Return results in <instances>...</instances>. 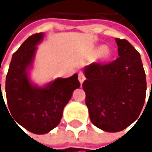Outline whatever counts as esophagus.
I'll use <instances>...</instances> for the list:
<instances>
[{
    "mask_svg": "<svg viewBox=\"0 0 152 152\" xmlns=\"http://www.w3.org/2000/svg\"><path fill=\"white\" fill-rule=\"evenodd\" d=\"M78 79H79V82H80V83H81V84L84 82V80H85V76H84V75H83V72H80V73H79V75H78Z\"/></svg>",
    "mask_w": 152,
    "mask_h": 152,
    "instance_id": "esophagus-1",
    "label": "esophagus"
}]
</instances>
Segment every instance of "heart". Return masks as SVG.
Wrapping results in <instances>:
<instances>
[{
	"label": "heart",
	"instance_id": "b5f03b06",
	"mask_svg": "<svg viewBox=\"0 0 152 152\" xmlns=\"http://www.w3.org/2000/svg\"><path fill=\"white\" fill-rule=\"evenodd\" d=\"M95 53L97 55H99L100 58L104 61H109L112 57H113V52L109 49L106 48L105 46H99L96 51H95Z\"/></svg>",
	"mask_w": 152,
	"mask_h": 152
}]
</instances>
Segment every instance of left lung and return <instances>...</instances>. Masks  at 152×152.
I'll list each match as a JSON object with an SVG mask.
<instances>
[{
    "label": "left lung",
    "mask_w": 152,
    "mask_h": 152,
    "mask_svg": "<svg viewBox=\"0 0 152 152\" xmlns=\"http://www.w3.org/2000/svg\"><path fill=\"white\" fill-rule=\"evenodd\" d=\"M114 61L83 69L85 104L91 122L106 132H119L138 119L146 97V76L140 53L128 40L115 39Z\"/></svg>",
    "instance_id": "left-lung-1"
}]
</instances>
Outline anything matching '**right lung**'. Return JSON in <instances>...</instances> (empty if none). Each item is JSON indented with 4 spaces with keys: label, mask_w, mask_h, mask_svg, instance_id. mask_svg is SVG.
I'll list each match as a JSON object with an SVG mask.
<instances>
[{
    "label": "right lung",
    "mask_w": 152,
    "mask_h": 152,
    "mask_svg": "<svg viewBox=\"0 0 152 152\" xmlns=\"http://www.w3.org/2000/svg\"><path fill=\"white\" fill-rule=\"evenodd\" d=\"M43 38V32L34 34L16 50L10 64L5 87L8 109L15 121L38 135L46 134L59 125L64 107L73 91L80 87L77 74L56 78L44 86L31 82L30 70L37 46Z\"/></svg>",
    "instance_id": "obj_1"
}]
</instances>
